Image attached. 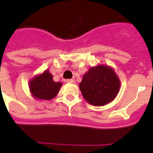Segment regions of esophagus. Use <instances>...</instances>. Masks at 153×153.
Masks as SVG:
<instances>
[{
    "label": "esophagus",
    "mask_w": 153,
    "mask_h": 153,
    "mask_svg": "<svg viewBox=\"0 0 153 153\" xmlns=\"http://www.w3.org/2000/svg\"><path fill=\"white\" fill-rule=\"evenodd\" d=\"M66 82L68 83H75V81H74V79H67Z\"/></svg>",
    "instance_id": "1"
}]
</instances>
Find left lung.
Returning <instances> with one entry per match:
<instances>
[{
    "label": "left lung",
    "instance_id": "obj_1",
    "mask_svg": "<svg viewBox=\"0 0 153 153\" xmlns=\"http://www.w3.org/2000/svg\"><path fill=\"white\" fill-rule=\"evenodd\" d=\"M79 89L89 104L104 106L116 97L120 89V80L112 68L98 64L84 74Z\"/></svg>",
    "mask_w": 153,
    "mask_h": 153
}]
</instances>
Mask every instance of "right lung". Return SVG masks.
Segmentation results:
<instances>
[{
    "instance_id": "right-lung-1",
    "label": "right lung",
    "mask_w": 153,
    "mask_h": 153,
    "mask_svg": "<svg viewBox=\"0 0 153 153\" xmlns=\"http://www.w3.org/2000/svg\"><path fill=\"white\" fill-rule=\"evenodd\" d=\"M63 85L60 82H54L48 71L37 74L29 82L30 94L38 100H52L56 96Z\"/></svg>"
}]
</instances>
